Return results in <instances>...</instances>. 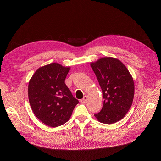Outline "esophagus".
Segmentation results:
<instances>
[{
    "instance_id": "obj_1",
    "label": "esophagus",
    "mask_w": 161,
    "mask_h": 161,
    "mask_svg": "<svg viewBox=\"0 0 161 161\" xmlns=\"http://www.w3.org/2000/svg\"><path fill=\"white\" fill-rule=\"evenodd\" d=\"M87 96H84L83 98L80 100V102H81V103H85L86 102V101H87Z\"/></svg>"
}]
</instances>
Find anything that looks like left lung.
<instances>
[{"instance_id": "left-lung-1", "label": "left lung", "mask_w": 161, "mask_h": 161, "mask_svg": "<svg viewBox=\"0 0 161 161\" xmlns=\"http://www.w3.org/2000/svg\"><path fill=\"white\" fill-rule=\"evenodd\" d=\"M91 66L94 71L104 99L102 109L95 116L98 121L112 124L120 121L130 109L134 84L126 67L117 58H101Z\"/></svg>"}]
</instances>
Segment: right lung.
Wrapping results in <instances>:
<instances>
[{"instance_id": "obj_1", "label": "right lung", "mask_w": 161, "mask_h": 161, "mask_svg": "<svg viewBox=\"0 0 161 161\" xmlns=\"http://www.w3.org/2000/svg\"><path fill=\"white\" fill-rule=\"evenodd\" d=\"M69 70V67L51 63L39 68L29 83L32 110L39 120L51 127L69 121L79 103L64 83Z\"/></svg>"}]
</instances>
